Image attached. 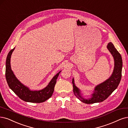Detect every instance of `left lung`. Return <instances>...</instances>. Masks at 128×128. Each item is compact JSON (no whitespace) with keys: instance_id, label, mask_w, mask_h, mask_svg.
<instances>
[{"instance_id":"left-lung-1","label":"left lung","mask_w":128,"mask_h":128,"mask_svg":"<svg viewBox=\"0 0 128 128\" xmlns=\"http://www.w3.org/2000/svg\"><path fill=\"white\" fill-rule=\"evenodd\" d=\"M107 47L114 58V68L111 76L106 81L96 86L94 90L92 97L88 100H85L80 94L79 89L75 86L73 78V86L74 94L82 102L86 104L101 102L105 100L117 88L120 82L122 76V60L120 54L115 48L111 42L108 44Z\"/></svg>"}]
</instances>
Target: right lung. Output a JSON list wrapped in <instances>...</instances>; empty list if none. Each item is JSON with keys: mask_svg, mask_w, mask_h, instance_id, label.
<instances>
[{"mask_svg": "<svg viewBox=\"0 0 128 128\" xmlns=\"http://www.w3.org/2000/svg\"><path fill=\"white\" fill-rule=\"evenodd\" d=\"M15 48L10 50L7 55L6 63V78L9 87L22 100L32 103H41L50 98L53 93L54 87L59 74L58 72L45 88L40 91H30L22 84L14 74L10 67L11 55Z\"/></svg>", "mask_w": 128, "mask_h": 128, "instance_id": "add662e5", "label": "right lung"}]
</instances>
